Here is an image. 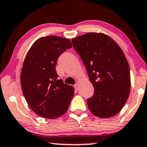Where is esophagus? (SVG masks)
Returning a JSON list of instances; mask_svg holds the SVG:
<instances>
[{"label": "esophagus", "mask_w": 147, "mask_h": 147, "mask_svg": "<svg viewBox=\"0 0 147 147\" xmlns=\"http://www.w3.org/2000/svg\"><path fill=\"white\" fill-rule=\"evenodd\" d=\"M74 87H75V88H76V90H78V89H80V84H76L75 86H74Z\"/></svg>", "instance_id": "1"}]
</instances>
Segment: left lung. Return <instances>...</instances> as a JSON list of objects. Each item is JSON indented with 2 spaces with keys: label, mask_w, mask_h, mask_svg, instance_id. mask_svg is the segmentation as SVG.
Segmentation results:
<instances>
[{
  "label": "left lung",
  "mask_w": 147,
  "mask_h": 147,
  "mask_svg": "<svg viewBox=\"0 0 147 147\" xmlns=\"http://www.w3.org/2000/svg\"><path fill=\"white\" fill-rule=\"evenodd\" d=\"M71 41L94 88V94L87 100L89 111L101 118L115 116L130 93V69L124 52L114 40L101 32L85 34Z\"/></svg>",
  "instance_id": "1"
}]
</instances>
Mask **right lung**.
<instances>
[{
  "instance_id": "1",
  "label": "right lung",
  "mask_w": 147,
  "mask_h": 147,
  "mask_svg": "<svg viewBox=\"0 0 147 147\" xmlns=\"http://www.w3.org/2000/svg\"><path fill=\"white\" fill-rule=\"evenodd\" d=\"M71 47L67 38L41 37L34 42L25 57L21 88L30 107L42 117L58 118L68 109L74 88L58 80L56 64L59 56Z\"/></svg>"
}]
</instances>
